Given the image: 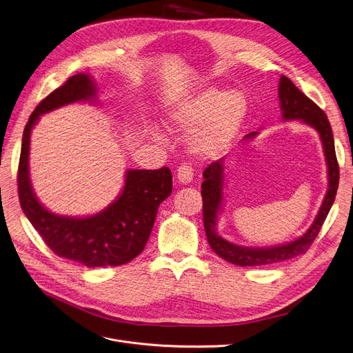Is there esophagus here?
Here are the masks:
<instances>
[{"label":"esophagus","instance_id":"esophagus-1","mask_svg":"<svg viewBox=\"0 0 353 353\" xmlns=\"http://www.w3.org/2000/svg\"><path fill=\"white\" fill-rule=\"evenodd\" d=\"M177 180L183 184H189L193 180V169L189 164L183 163L181 166L177 169Z\"/></svg>","mask_w":353,"mask_h":353}]
</instances>
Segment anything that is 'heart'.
<instances>
[{
	"label": "heart",
	"instance_id": "1",
	"mask_svg": "<svg viewBox=\"0 0 353 353\" xmlns=\"http://www.w3.org/2000/svg\"><path fill=\"white\" fill-rule=\"evenodd\" d=\"M248 112L240 92L207 88L174 108L168 117L170 128L192 133V152L200 159L221 156L240 132Z\"/></svg>",
	"mask_w": 353,
	"mask_h": 353
}]
</instances>
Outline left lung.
<instances>
[{
    "instance_id": "left-lung-1",
    "label": "left lung",
    "mask_w": 353,
    "mask_h": 353,
    "mask_svg": "<svg viewBox=\"0 0 353 353\" xmlns=\"http://www.w3.org/2000/svg\"><path fill=\"white\" fill-rule=\"evenodd\" d=\"M279 103L283 110L284 121H302L312 126L321 136L323 153L327 164V192L323 199V203L319 208V213L310 227V230L303 234L302 237L291 241L288 244H283L278 247L270 248H252L232 244L225 239L220 237L216 225L219 211L221 208L223 201V184H224V161L225 157L208 164L204 170L203 177L204 181L201 184V197H203V221L204 230L207 234V241L213 251L224 258L225 261L240 265V267H261L270 265L274 263H281L285 260H291L294 256L305 254L316 239L321 227L330 213V210L335 201V196L338 192L339 184V166L335 153L334 134L331 129V123L327 121L325 112L312 102L307 95L292 83L287 77H281L279 79ZM256 133L252 132L245 136V139H252Z\"/></svg>"
}]
</instances>
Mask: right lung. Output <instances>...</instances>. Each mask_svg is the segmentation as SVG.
Masks as SVG:
<instances>
[{"label": "right lung", "mask_w": 353, "mask_h": 353, "mask_svg": "<svg viewBox=\"0 0 353 353\" xmlns=\"http://www.w3.org/2000/svg\"><path fill=\"white\" fill-rule=\"evenodd\" d=\"M97 98L95 82L88 74L70 77L35 108L22 134L18 164V196L23 214L58 256L88 268L123 265L143 251L157 208L172 193V172L128 170L121 196L90 217L57 216L35 197L30 180V136L39 116L79 101Z\"/></svg>", "instance_id": "1"}]
</instances>
